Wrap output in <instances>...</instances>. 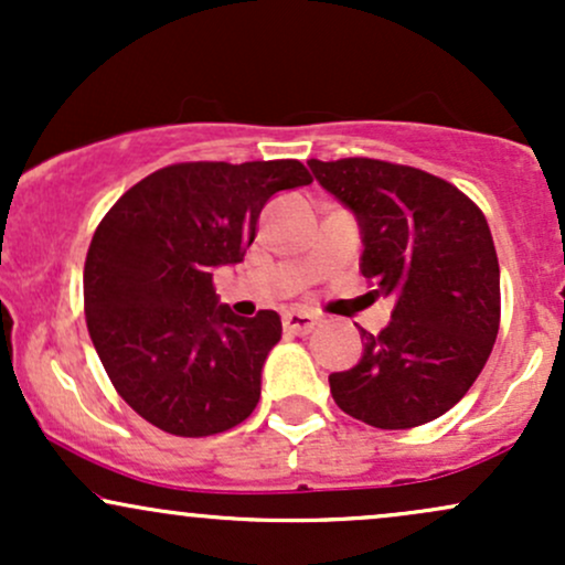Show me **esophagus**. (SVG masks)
Segmentation results:
<instances>
[{
    "label": "esophagus",
    "mask_w": 565,
    "mask_h": 565,
    "mask_svg": "<svg viewBox=\"0 0 565 565\" xmlns=\"http://www.w3.org/2000/svg\"><path fill=\"white\" fill-rule=\"evenodd\" d=\"M284 329H287L289 334H310L316 327H319V319H316L313 313H305V310H289V313H284Z\"/></svg>",
    "instance_id": "obj_1"
}]
</instances>
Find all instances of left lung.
Here are the masks:
<instances>
[{"mask_svg": "<svg viewBox=\"0 0 565 565\" xmlns=\"http://www.w3.org/2000/svg\"><path fill=\"white\" fill-rule=\"evenodd\" d=\"M316 180L355 212L361 274L393 295L391 323L361 332L364 355L329 374L334 404L406 430L440 417L478 380L499 332V260L489 223L444 178L382 159H310Z\"/></svg>", "mask_w": 565, "mask_h": 565, "instance_id": "obj_1", "label": "left lung"}]
</instances>
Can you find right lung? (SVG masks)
<instances>
[{
  "label": "right lung",
  "mask_w": 565,
  "mask_h": 565,
  "mask_svg": "<svg viewBox=\"0 0 565 565\" xmlns=\"http://www.w3.org/2000/svg\"><path fill=\"white\" fill-rule=\"evenodd\" d=\"M308 183L297 159L183 161L142 178L100 220L84 260V319L116 393L146 423L204 438L255 412L281 319L233 316L212 270L244 260L265 201Z\"/></svg>",
  "instance_id": "add662e5"
}]
</instances>
